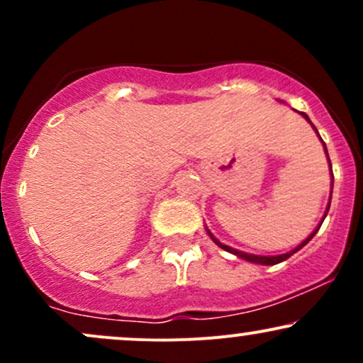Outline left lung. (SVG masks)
I'll list each match as a JSON object with an SVG mask.
<instances>
[{
  "instance_id": "obj_1",
  "label": "left lung",
  "mask_w": 363,
  "mask_h": 363,
  "mask_svg": "<svg viewBox=\"0 0 363 363\" xmlns=\"http://www.w3.org/2000/svg\"><path fill=\"white\" fill-rule=\"evenodd\" d=\"M301 114L303 116V118H306L307 121H309L311 123V119L307 118V114L306 112H301ZM314 129H315V126H314ZM315 131H318V129H315ZM324 150H326V145H324ZM326 155H328V150H326ZM328 160H329V157H328ZM329 167H331V160H329ZM329 205H331V203H329ZM329 210V208H328ZM326 215H328V211H326ZM326 215H324V218H326ZM323 225V223H320ZM320 225L318 228H315L314 232H312V234L307 237L306 240H303V242L301 244V245H297V247L294 249V251H290V252H286V254H281V256H254V254H247V252H240V251H237V249H232V247H228V245H225V244H222V242H218V240L215 239L213 235L210 234V232H208V234L211 235V239L215 240V244L216 245H220V247L222 249H225V251H228V252H232V254H235V256H239V257H242V259H245V261H251V262H259V264H278V262H281V261H285V259H289V257L291 256V254H295L297 251H301V249L303 247V245H306L307 242H309V240L312 239V237H314L315 234H318V230L320 228Z\"/></svg>"
}]
</instances>
